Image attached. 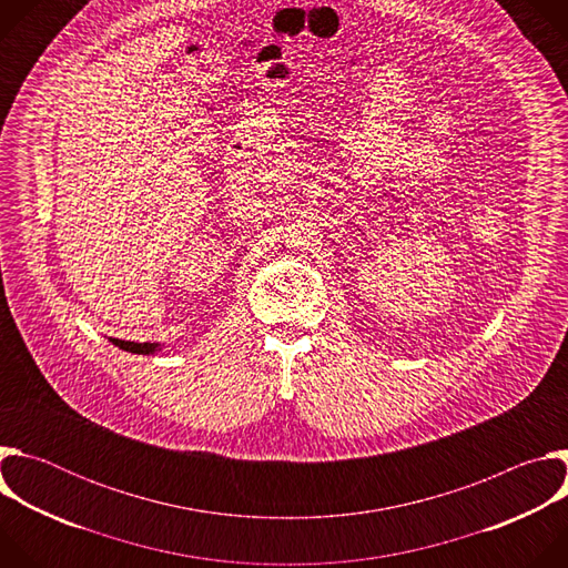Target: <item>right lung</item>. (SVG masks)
Instances as JSON below:
<instances>
[{
    "mask_svg": "<svg viewBox=\"0 0 568 568\" xmlns=\"http://www.w3.org/2000/svg\"><path fill=\"white\" fill-rule=\"evenodd\" d=\"M114 346L128 351V353H136V355H143V353H152L156 348V344H136V342H123V339H112Z\"/></svg>",
    "mask_w": 568,
    "mask_h": 568,
    "instance_id": "add662e5",
    "label": "right lung"
}]
</instances>
